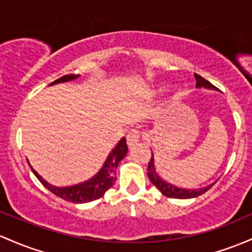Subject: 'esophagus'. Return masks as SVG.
I'll list each match as a JSON object with an SVG mask.
<instances>
[{
    "label": "esophagus",
    "instance_id": "obj_1",
    "mask_svg": "<svg viewBox=\"0 0 252 252\" xmlns=\"http://www.w3.org/2000/svg\"><path fill=\"white\" fill-rule=\"evenodd\" d=\"M140 130H137V129H131V130H129L128 135H126V143H128L129 147L132 148L135 145H137V143L140 142Z\"/></svg>",
    "mask_w": 252,
    "mask_h": 252
}]
</instances>
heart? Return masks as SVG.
Returning <instances> with one entry per match:
<instances>
[{"mask_svg":"<svg viewBox=\"0 0 252 252\" xmlns=\"http://www.w3.org/2000/svg\"><path fill=\"white\" fill-rule=\"evenodd\" d=\"M165 92H166V87L165 86H156L153 88V94L156 95H162Z\"/></svg>","mask_w":252,"mask_h":252,"instance_id":"obj_1","label":"heart"}]
</instances>
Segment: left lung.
<instances>
[{"mask_svg": "<svg viewBox=\"0 0 252 252\" xmlns=\"http://www.w3.org/2000/svg\"><path fill=\"white\" fill-rule=\"evenodd\" d=\"M195 79H196V87L201 88H208V90H217L215 86H213L211 82L207 81L206 79H203L202 76H200L198 74H195ZM147 173H148V178L149 181L152 182L158 189L160 190V192L162 195L167 196V197L171 198H192V197H197V196L202 195L206 191H208L209 189L214 185L209 184L204 188H200V189H182V188L176 187V185H172L167 182H165L164 179L160 178V176L158 175L157 170H156V165H154V157L153 153H152V158L151 161L148 164V168H147Z\"/></svg>", "mask_w": 252, "mask_h": 252, "instance_id": "obj_1", "label": "left lung"}]
</instances>
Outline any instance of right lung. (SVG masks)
Here are the masks:
<instances>
[{
    "instance_id": "obj_1",
    "label": "right lung",
    "mask_w": 252,
    "mask_h": 252,
    "mask_svg": "<svg viewBox=\"0 0 252 252\" xmlns=\"http://www.w3.org/2000/svg\"><path fill=\"white\" fill-rule=\"evenodd\" d=\"M80 75H75V74H69V75H64L60 77V79H57L56 81L51 82L50 86L60 84V82L71 81V80H75ZM126 153H128V146H126V137H123V139L116 145V147L112 149L111 153L109 154V157L105 160L103 167L100 168V171H99L94 177H92V178L88 179V181L84 182V183L71 185V187L59 188L55 187V185L49 184L45 179H43V177L38 175L37 171L33 170L32 166L30 167H31L34 176L39 179L40 183L43 184L46 189L54 193V195L59 196V197L68 201V202L86 203L100 198L101 196L115 184L116 168H117L121 160L126 156Z\"/></svg>"
}]
</instances>
